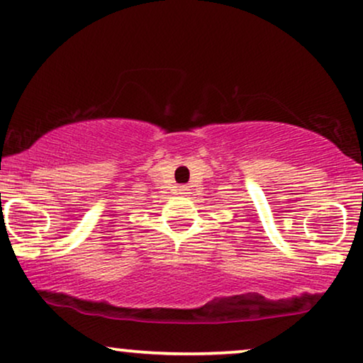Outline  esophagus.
Returning a JSON list of instances; mask_svg holds the SVG:
<instances>
[{
	"label": "esophagus",
	"mask_w": 363,
	"mask_h": 363,
	"mask_svg": "<svg viewBox=\"0 0 363 363\" xmlns=\"http://www.w3.org/2000/svg\"><path fill=\"white\" fill-rule=\"evenodd\" d=\"M180 191H186V186H180Z\"/></svg>",
	"instance_id": "obj_1"
}]
</instances>
